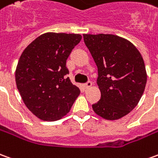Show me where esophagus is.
<instances>
[{
    "mask_svg": "<svg viewBox=\"0 0 158 158\" xmlns=\"http://www.w3.org/2000/svg\"><path fill=\"white\" fill-rule=\"evenodd\" d=\"M83 86L85 87V89H89L90 87L92 86V83L90 82V81H88V82L85 83V84H84Z\"/></svg>",
    "mask_w": 158,
    "mask_h": 158,
    "instance_id": "1",
    "label": "esophagus"
}]
</instances>
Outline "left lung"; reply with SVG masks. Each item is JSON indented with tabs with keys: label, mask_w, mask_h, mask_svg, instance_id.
I'll use <instances>...</instances> for the list:
<instances>
[{
	"label": "left lung",
	"mask_w": 158,
	"mask_h": 158,
	"mask_svg": "<svg viewBox=\"0 0 158 158\" xmlns=\"http://www.w3.org/2000/svg\"><path fill=\"white\" fill-rule=\"evenodd\" d=\"M83 37L98 67L101 91L92 109L109 121L124 117L138 105L147 81L140 52L130 41L113 34H83Z\"/></svg>",
	"instance_id": "1"
}]
</instances>
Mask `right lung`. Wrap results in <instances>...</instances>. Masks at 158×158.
Instances as JSON below:
<instances>
[{
	"label": "right lung",
	"instance_id": "obj_1",
	"mask_svg": "<svg viewBox=\"0 0 158 158\" xmlns=\"http://www.w3.org/2000/svg\"><path fill=\"white\" fill-rule=\"evenodd\" d=\"M81 38L80 34L44 33L20 56L15 71L16 85L25 106L42 121L64 117L79 97V87L66 78V61Z\"/></svg>",
	"mask_w": 158,
	"mask_h": 158
}]
</instances>
